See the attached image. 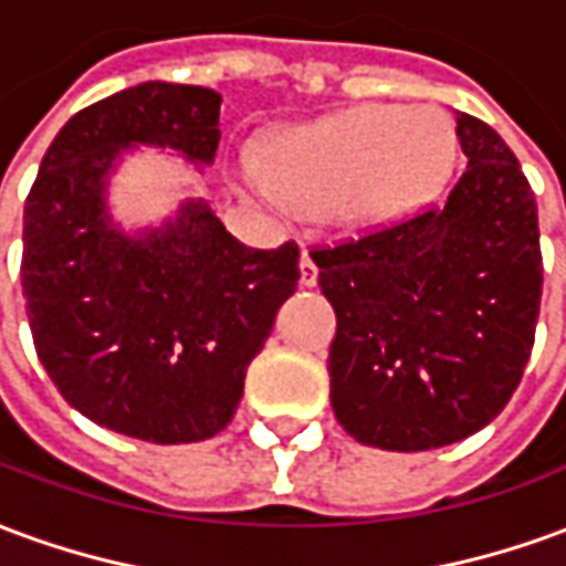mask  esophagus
I'll use <instances>...</instances> for the list:
<instances>
[{
    "mask_svg": "<svg viewBox=\"0 0 566 566\" xmlns=\"http://www.w3.org/2000/svg\"><path fill=\"white\" fill-rule=\"evenodd\" d=\"M300 284L303 287H315L318 284V266H315V260L308 258V254L300 258Z\"/></svg>",
    "mask_w": 566,
    "mask_h": 566,
    "instance_id": "obj_1",
    "label": "esophagus"
}]
</instances>
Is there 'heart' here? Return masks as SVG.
<instances>
[{
    "mask_svg": "<svg viewBox=\"0 0 566 566\" xmlns=\"http://www.w3.org/2000/svg\"><path fill=\"white\" fill-rule=\"evenodd\" d=\"M454 157V129L437 108L364 105L284 129L270 160L242 157V175L272 209L291 211L303 202L343 223L381 227L437 199Z\"/></svg>",
    "mask_w": 566,
    "mask_h": 566,
    "instance_id": "b5f03b06",
    "label": "heart"
}]
</instances>
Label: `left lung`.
<instances>
[{
    "label": "left lung",
    "mask_w": 566,
    "mask_h": 566,
    "mask_svg": "<svg viewBox=\"0 0 566 566\" xmlns=\"http://www.w3.org/2000/svg\"><path fill=\"white\" fill-rule=\"evenodd\" d=\"M454 124L467 169L442 206L308 251L336 312L333 412L373 449L427 451L482 430L534 348V190L485 120L454 112Z\"/></svg>",
    "instance_id": "left-lung-1"
}]
</instances>
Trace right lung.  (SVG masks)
Segmentation results:
<instances>
[{
    "label": "right lung",
    "mask_w": 566,
    "mask_h": 566,
    "mask_svg": "<svg viewBox=\"0 0 566 566\" xmlns=\"http://www.w3.org/2000/svg\"><path fill=\"white\" fill-rule=\"evenodd\" d=\"M221 93L148 81L87 105L56 133L23 209L20 282L35 352L56 391L99 427L157 446L230 424L275 312L300 282V248L242 245L206 202L163 233L108 223L105 172L148 142L211 163Z\"/></svg>",
    "instance_id": "add662e5"
}]
</instances>
